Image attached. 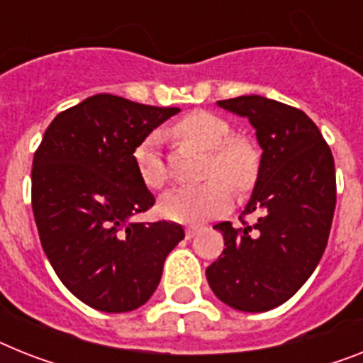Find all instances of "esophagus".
Segmentation results:
<instances>
[{
    "mask_svg": "<svg viewBox=\"0 0 363 363\" xmlns=\"http://www.w3.org/2000/svg\"><path fill=\"white\" fill-rule=\"evenodd\" d=\"M202 228H199V226H189V228H185V238L187 239H193L196 233L200 232Z\"/></svg>",
    "mask_w": 363,
    "mask_h": 363,
    "instance_id": "obj_1",
    "label": "esophagus"
}]
</instances>
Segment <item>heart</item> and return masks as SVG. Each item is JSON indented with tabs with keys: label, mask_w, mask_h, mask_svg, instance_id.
I'll list each match as a JSON object with an SVG mask.
<instances>
[{
	"label": "heart",
	"mask_w": 363,
	"mask_h": 363,
	"mask_svg": "<svg viewBox=\"0 0 363 363\" xmlns=\"http://www.w3.org/2000/svg\"><path fill=\"white\" fill-rule=\"evenodd\" d=\"M172 131L179 139L208 150V176H223L238 189H247L254 184L257 174L256 152L245 140L230 139L232 130L224 118L209 111H193L179 118L172 125ZM161 143V133L152 131L133 150L135 169L143 184L150 189H161L167 182ZM226 182L211 178L200 185L172 189L161 196V215L176 223H203L217 217L226 211L232 202V193Z\"/></svg>",
	"instance_id": "heart-1"
}]
</instances>
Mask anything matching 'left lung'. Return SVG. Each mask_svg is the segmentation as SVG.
I'll use <instances>...</instances> for the list:
<instances>
[{"label":"left lung","mask_w":363,"mask_h":363,"mask_svg":"<svg viewBox=\"0 0 363 363\" xmlns=\"http://www.w3.org/2000/svg\"><path fill=\"white\" fill-rule=\"evenodd\" d=\"M248 118L262 160L242 213L254 224L218 223L224 250L206 269L218 301L239 311H267L289 301L315 271L336 209L334 157L306 113L263 96L217 101Z\"/></svg>","instance_id":"left-lung-1"}]
</instances>
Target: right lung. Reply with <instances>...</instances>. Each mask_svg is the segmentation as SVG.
I'll return each instance as SVG.
<instances>
[{"label":"right lung","instance_id":"1","mask_svg":"<svg viewBox=\"0 0 363 363\" xmlns=\"http://www.w3.org/2000/svg\"><path fill=\"white\" fill-rule=\"evenodd\" d=\"M178 107L96 94L48 125L33 157V215L44 252L72 295L94 310L143 306L185 238L176 223H135L154 206L133 150Z\"/></svg>","mask_w":363,"mask_h":363}]
</instances>
